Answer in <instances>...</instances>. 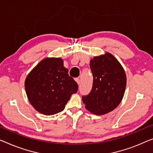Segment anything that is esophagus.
I'll return each instance as SVG.
<instances>
[{
  "mask_svg": "<svg viewBox=\"0 0 153 153\" xmlns=\"http://www.w3.org/2000/svg\"><path fill=\"white\" fill-rule=\"evenodd\" d=\"M75 80H76V82L77 83V84H80V81H79V78H76V79H75Z\"/></svg>",
  "mask_w": 153,
  "mask_h": 153,
  "instance_id": "34e87169",
  "label": "esophagus"
}]
</instances>
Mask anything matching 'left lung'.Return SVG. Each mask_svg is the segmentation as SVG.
Wrapping results in <instances>:
<instances>
[{
  "label": "left lung",
  "mask_w": 153,
  "mask_h": 153,
  "mask_svg": "<svg viewBox=\"0 0 153 153\" xmlns=\"http://www.w3.org/2000/svg\"><path fill=\"white\" fill-rule=\"evenodd\" d=\"M93 76L88 95L82 96L85 108L97 115L114 110L124 97L126 85L125 71L118 60L110 53L94 57L90 61Z\"/></svg>",
  "instance_id": "1"
}]
</instances>
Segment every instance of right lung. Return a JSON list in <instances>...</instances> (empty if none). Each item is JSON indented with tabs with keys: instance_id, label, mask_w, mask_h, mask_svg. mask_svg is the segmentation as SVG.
I'll return each mask as SVG.
<instances>
[{
	"instance_id": "right-lung-1",
	"label": "right lung",
	"mask_w": 153,
	"mask_h": 153,
	"mask_svg": "<svg viewBox=\"0 0 153 153\" xmlns=\"http://www.w3.org/2000/svg\"><path fill=\"white\" fill-rule=\"evenodd\" d=\"M60 58H47L33 68L25 82L29 101L38 112L46 115L60 113L78 86L68 74Z\"/></svg>"
}]
</instances>
